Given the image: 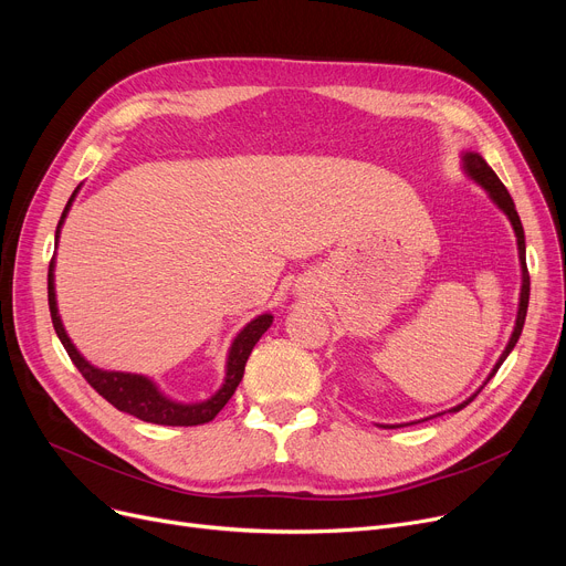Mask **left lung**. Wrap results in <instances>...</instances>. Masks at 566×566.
<instances>
[{
	"label": "left lung",
	"instance_id": "8db88e82",
	"mask_svg": "<svg viewBox=\"0 0 566 566\" xmlns=\"http://www.w3.org/2000/svg\"><path fill=\"white\" fill-rule=\"evenodd\" d=\"M463 167H465V171H468V176L470 178H474V181H478L486 192H489V197L497 203V208L500 211L510 218V222H512V227H514V231H516V243H518V259H521V271H523V286H521V303H518V316H516V325H514V333H512V339H510V344H507V348L502 350V355H500V360L495 363V367H493V371L489 374V378H486V382L495 376V371L500 369V365L507 360V355L512 353V348L516 346V342H518V337H521V333H523V323H525V314H527V303H530V273H527V263H525V233H523V224H521V218H518V213H516V206H514V199H512V195L507 192V188L502 186V181L497 178V174L486 165V160L480 156V154H465L463 156ZM484 382V385H486ZM484 385L482 388L474 392L470 399H465L463 403H459V406H454L450 412H459L461 408H465L474 397H478L482 390H484ZM424 422V420H422ZM412 424H418V422H412ZM406 427V424H403Z\"/></svg>",
	"mask_w": 566,
	"mask_h": 566
}]
</instances>
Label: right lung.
<instances>
[{
  "instance_id": "add662e5",
  "label": "right lung",
  "mask_w": 566,
  "mask_h": 566,
  "mask_svg": "<svg viewBox=\"0 0 566 566\" xmlns=\"http://www.w3.org/2000/svg\"><path fill=\"white\" fill-rule=\"evenodd\" d=\"M77 192V190H75ZM73 192V197H75ZM73 197L69 199L62 220L56 224V233L54 238H59V229L64 224V218L69 213V208L73 203ZM48 305H50V316H52V325L56 337L62 339L69 358L73 360V365L80 369V374L84 376V380L92 385V388L107 399L114 408L124 410L128 415H135V418L144 420V422H154V424H165V427H197V424H206L211 422L216 415L224 408V403L231 399V395L235 392L238 382L243 380L245 374V363L250 358V353L254 348V344L261 339V335L271 328L273 316L271 314H261L254 321H250L245 328L238 333V337L233 339L231 348H229V358H227V376L222 388L206 401L199 403H181L174 401L169 397H165L151 378L139 376V374H126V371H105L94 367L92 363H86L80 350L73 346V342L69 339L62 318H59L56 312V298H54V256L50 261L48 268Z\"/></svg>"
}]
</instances>
